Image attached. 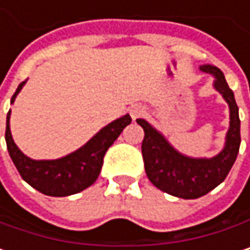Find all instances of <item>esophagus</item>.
<instances>
[{"label": "esophagus", "instance_id": "esophagus-1", "mask_svg": "<svg viewBox=\"0 0 250 250\" xmlns=\"http://www.w3.org/2000/svg\"><path fill=\"white\" fill-rule=\"evenodd\" d=\"M129 113H131L132 119H137V118H141L145 113V108L142 105H132L131 109H129Z\"/></svg>", "mask_w": 250, "mask_h": 250}]
</instances>
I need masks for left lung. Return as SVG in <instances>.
<instances>
[{
	"label": "left lung",
	"mask_w": 250,
	"mask_h": 250,
	"mask_svg": "<svg viewBox=\"0 0 250 250\" xmlns=\"http://www.w3.org/2000/svg\"><path fill=\"white\" fill-rule=\"evenodd\" d=\"M200 72L211 75L213 87L229 105V129L225 146L211 158H196L181 154L148 121L137 119L144 129L142 157L149 181L164 193L180 199H199L216 188L229 174L240 146V119L234 95L223 72L213 64H202Z\"/></svg>",
	"instance_id": "1"
}]
</instances>
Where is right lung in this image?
<instances>
[{
  "label": "right lung",
  "mask_w": 250,
  "mask_h": 250,
  "mask_svg": "<svg viewBox=\"0 0 250 250\" xmlns=\"http://www.w3.org/2000/svg\"><path fill=\"white\" fill-rule=\"evenodd\" d=\"M27 82V80H25ZM25 82L20 83L11 98L14 104ZM11 110L7 113L5 142L10 157L25 183L40 193L51 197H66L80 193L90 187L99 177L104 157L110 145L121 135L124 128L131 124V116L126 113L96 132L79 149L57 160H33L27 157L13 140L10 129Z\"/></svg>",
  "instance_id": "add662e5"
}]
</instances>
